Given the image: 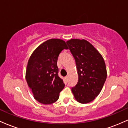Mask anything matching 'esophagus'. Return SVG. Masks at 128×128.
<instances>
[{
	"instance_id": "obj_1",
	"label": "esophagus",
	"mask_w": 128,
	"mask_h": 128,
	"mask_svg": "<svg viewBox=\"0 0 128 128\" xmlns=\"http://www.w3.org/2000/svg\"><path fill=\"white\" fill-rule=\"evenodd\" d=\"M65 78H66V80H68V76H66V77H65Z\"/></svg>"
}]
</instances>
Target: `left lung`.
Returning <instances> with one entry per match:
<instances>
[{
	"mask_svg": "<svg viewBox=\"0 0 128 128\" xmlns=\"http://www.w3.org/2000/svg\"><path fill=\"white\" fill-rule=\"evenodd\" d=\"M74 60L78 82L72 91L78 102L87 104L99 95L106 80V66L102 55L85 40L72 39L66 42Z\"/></svg>",
	"mask_w": 128,
	"mask_h": 128,
	"instance_id": "obj_1",
	"label": "left lung"
}]
</instances>
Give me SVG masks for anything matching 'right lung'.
<instances>
[{
    "instance_id": "right-lung-1",
    "label": "right lung",
    "mask_w": 128,
    "mask_h": 128,
    "mask_svg": "<svg viewBox=\"0 0 128 128\" xmlns=\"http://www.w3.org/2000/svg\"><path fill=\"white\" fill-rule=\"evenodd\" d=\"M64 49H68L65 42L50 39L35 50L28 62L27 83L35 99L42 104L55 102L65 86L57 66L58 56Z\"/></svg>"
}]
</instances>
